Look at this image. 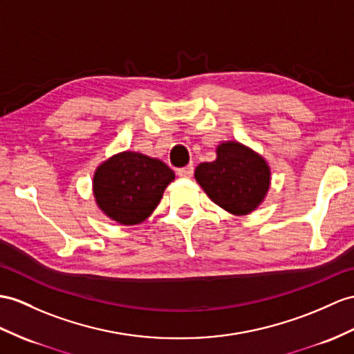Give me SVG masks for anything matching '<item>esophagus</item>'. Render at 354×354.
I'll list each match as a JSON object with an SVG mask.
<instances>
[{
    "instance_id": "1",
    "label": "esophagus",
    "mask_w": 354,
    "mask_h": 354,
    "mask_svg": "<svg viewBox=\"0 0 354 354\" xmlns=\"http://www.w3.org/2000/svg\"><path fill=\"white\" fill-rule=\"evenodd\" d=\"M177 174H178V177H182V178H191L194 176V167L187 165V167L180 168L177 171Z\"/></svg>"
}]
</instances>
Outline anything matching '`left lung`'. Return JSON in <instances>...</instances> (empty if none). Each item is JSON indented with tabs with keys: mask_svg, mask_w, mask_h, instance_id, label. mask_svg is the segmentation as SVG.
Returning a JSON list of instances; mask_svg holds the SVG:
<instances>
[{
	"mask_svg": "<svg viewBox=\"0 0 354 354\" xmlns=\"http://www.w3.org/2000/svg\"><path fill=\"white\" fill-rule=\"evenodd\" d=\"M270 178V167L261 154L237 141L221 142L216 159L195 169V180L207 196L236 216L254 212L264 201Z\"/></svg>",
	"mask_w": 354,
	"mask_h": 354,
	"instance_id": "1",
	"label": "left lung"
}]
</instances>
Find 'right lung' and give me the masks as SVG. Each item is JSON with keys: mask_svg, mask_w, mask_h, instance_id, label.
<instances>
[{"mask_svg": "<svg viewBox=\"0 0 354 354\" xmlns=\"http://www.w3.org/2000/svg\"><path fill=\"white\" fill-rule=\"evenodd\" d=\"M174 178V171L162 160L142 153L122 151L97 167L93 177V195L111 221L136 225L154 212L163 191Z\"/></svg>", "mask_w": 354, "mask_h": 354, "instance_id": "right-lung-1", "label": "right lung"}]
</instances>
